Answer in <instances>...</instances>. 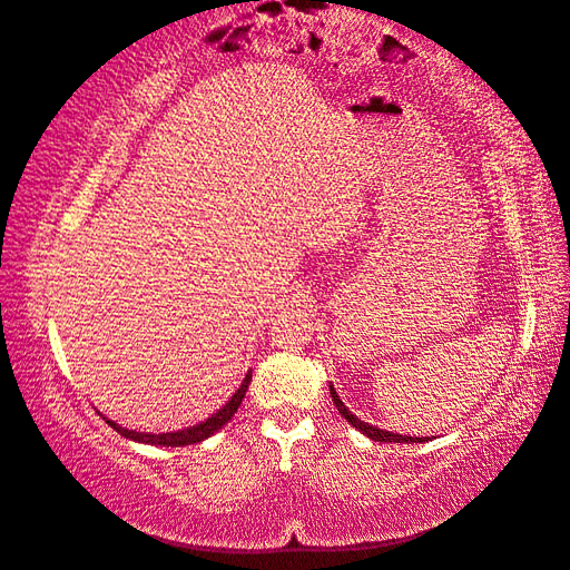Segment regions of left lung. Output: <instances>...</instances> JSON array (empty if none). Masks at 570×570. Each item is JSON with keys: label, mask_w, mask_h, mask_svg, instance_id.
Masks as SVG:
<instances>
[{"label": "left lung", "mask_w": 570, "mask_h": 570, "mask_svg": "<svg viewBox=\"0 0 570 570\" xmlns=\"http://www.w3.org/2000/svg\"><path fill=\"white\" fill-rule=\"evenodd\" d=\"M331 395H333V403H335V407L337 411H341V415L345 417L347 423L351 425H355L357 431L361 433H365L367 438H373V441H381V443H423V438L421 441H417V438H411V435H397V433H387V431H381V428H375V425H367V423H363V421H357V417L347 411V407L343 405V401L341 397H337V393L333 391L331 387Z\"/></svg>", "instance_id": "obj_1"}]
</instances>
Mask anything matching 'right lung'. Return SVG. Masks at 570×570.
I'll return each mask as SVG.
<instances>
[{"label":"right lung","mask_w":570,"mask_h":570,"mask_svg":"<svg viewBox=\"0 0 570 570\" xmlns=\"http://www.w3.org/2000/svg\"><path fill=\"white\" fill-rule=\"evenodd\" d=\"M249 381H253V373H247V375H245V381H243V385L237 387V393H235L233 397H229V401H227L223 407H219V411H217L213 417H207V421H205V423H199V425L187 428V431H177V433H157V435H153V433L127 431V428L117 425V423H112V421H107V423H109V428H115V431H117L119 435L129 438V441L149 443V445H167V448L193 445V443L205 441V438H209L213 433H217L219 428H223V425L229 421V417H233V415L237 413V407H239V403H243V397H245V393H247V385H249Z\"/></svg>","instance_id":"right-lung-1"}]
</instances>
